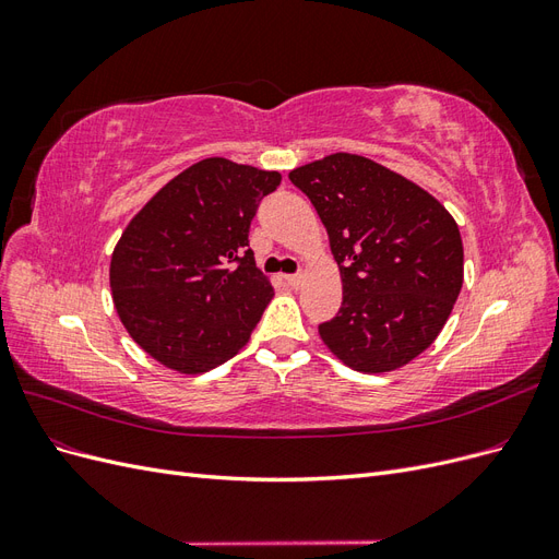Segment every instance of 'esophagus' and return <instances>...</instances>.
Returning <instances> with one entry per match:
<instances>
[{
	"label": "esophagus",
	"mask_w": 559,
	"mask_h": 559,
	"mask_svg": "<svg viewBox=\"0 0 559 559\" xmlns=\"http://www.w3.org/2000/svg\"><path fill=\"white\" fill-rule=\"evenodd\" d=\"M284 280H286V284L294 286V289H296V286H300V282H302V275H300V273H296V275H286Z\"/></svg>",
	"instance_id": "esophagus-1"
}]
</instances>
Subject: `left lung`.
I'll return each mask as SVG.
<instances>
[{"label":"left lung","instance_id":"8db88e82","mask_svg":"<svg viewBox=\"0 0 559 559\" xmlns=\"http://www.w3.org/2000/svg\"><path fill=\"white\" fill-rule=\"evenodd\" d=\"M294 186L326 226L343 306L321 341L361 373L401 368L441 333L464 282L462 235L417 183L354 154L296 167Z\"/></svg>","mask_w":559,"mask_h":559}]
</instances>
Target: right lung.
I'll return each mask as SVG.
<instances>
[{"mask_svg":"<svg viewBox=\"0 0 559 559\" xmlns=\"http://www.w3.org/2000/svg\"><path fill=\"white\" fill-rule=\"evenodd\" d=\"M280 173L205 158L151 198L118 240L109 282L123 326L179 373H205L249 341L273 286L249 226Z\"/></svg>","mask_w":559,"mask_h":559,"instance_id":"right-lung-1","label":"right lung"}]
</instances>
